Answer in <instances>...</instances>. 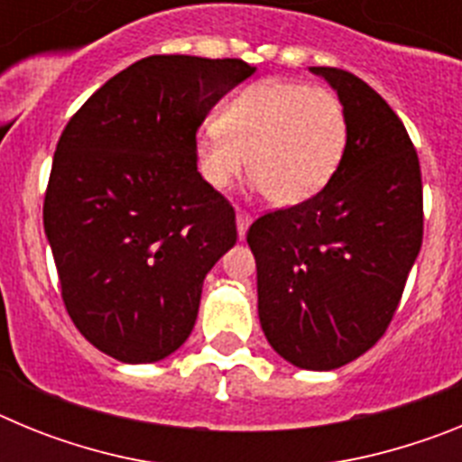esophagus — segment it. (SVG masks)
<instances>
[{"instance_id": "esophagus-1", "label": "esophagus", "mask_w": 462, "mask_h": 462, "mask_svg": "<svg viewBox=\"0 0 462 462\" xmlns=\"http://www.w3.org/2000/svg\"><path fill=\"white\" fill-rule=\"evenodd\" d=\"M250 212L247 210H238V215H236V224H238V236L240 238H245V234H247V228H250Z\"/></svg>"}]
</instances>
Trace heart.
<instances>
[{"mask_svg":"<svg viewBox=\"0 0 462 462\" xmlns=\"http://www.w3.org/2000/svg\"><path fill=\"white\" fill-rule=\"evenodd\" d=\"M349 141L336 92L298 80L266 79L240 89L196 141L201 173L224 189L247 169L268 201L296 206L324 189Z\"/></svg>","mask_w":462,"mask_h":462,"instance_id":"heart-1","label":"heart"}]
</instances>
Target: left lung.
Returning <instances> with one entry per match:
<instances>
[{
	"label": "left lung",
	"instance_id": "obj_1",
	"mask_svg": "<svg viewBox=\"0 0 462 462\" xmlns=\"http://www.w3.org/2000/svg\"><path fill=\"white\" fill-rule=\"evenodd\" d=\"M345 104L349 141L336 175L247 231L259 319L271 346L305 370H336L389 328L423 240L419 154L391 106L354 73L310 67Z\"/></svg>",
	"mask_w": 462,
	"mask_h": 462
}]
</instances>
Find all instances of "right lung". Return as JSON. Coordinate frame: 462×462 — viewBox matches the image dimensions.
Masks as SVG:
<instances>
[{"mask_svg": "<svg viewBox=\"0 0 462 462\" xmlns=\"http://www.w3.org/2000/svg\"><path fill=\"white\" fill-rule=\"evenodd\" d=\"M256 69L152 55L64 126L43 228L76 328L122 363H154L194 328L203 280L238 238L234 206L196 171V132Z\"/></svg>", "mask_w": 462, "mask_h": 462, "instance_id": "add662e5", "label": "right lung"}]
</instances>
